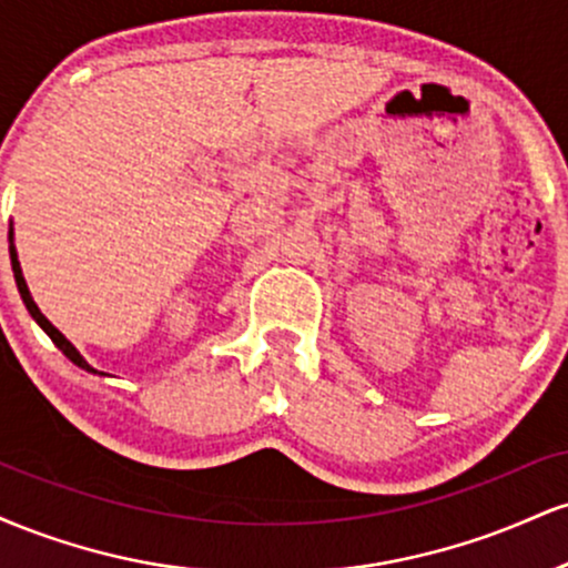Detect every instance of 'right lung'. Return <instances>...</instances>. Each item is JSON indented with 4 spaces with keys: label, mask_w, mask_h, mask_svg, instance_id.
Segmentation results:
<instances>
[{
    "label": "right lung",
    "mask_w": 568,
    "mask_h": 568,
    "mask_svg": "<svg viewBox=\"0 0 568 568\" xmlns=\"http://www.w3.org/2000/svg\"><path fill=\"white\" fill-rule=\"evenodd\" d=\"M10 264H12V275H16V285H18V291H21V298H23V304H26V310H29V315L34 317V321L39 323V328L44 331V334H48L50 338H53V344L58 349L63 352V355L69 357L71 363H74V366H80V368H84V371H90V374H98V371L90 366L88 361H84V357L80 355V352H77V347L74 344L69 342L67 336L61 334V331L55 328L53 323L48 321V317L42 315V312H39V306L34 304V298H31V293H29V285H26V280H23V272H21V262H18V253H16V245H12V230H10Z\"/></svg>",
    "instance_id": "obj_1"
}]
</instances>
